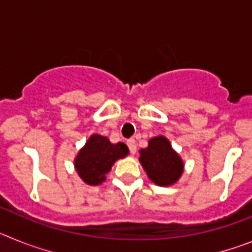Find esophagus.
<instances>
[{
    "label": "esophagus",
    "instance_id": "1",
    "mask_svg": "<svg viewBox=\"0 0 252 252\" xmlns=\"http://www.w3.org/2000/svg\"><path fill=\"white\" fill-rule=\"evenodd\" d=\"M127 146H128V149H130L131 154L136 153V141H135V140L133 139L127 140Z\"/></svg>",
    "mask_w": 252,
    "mask_h": 252
}]
</instances>
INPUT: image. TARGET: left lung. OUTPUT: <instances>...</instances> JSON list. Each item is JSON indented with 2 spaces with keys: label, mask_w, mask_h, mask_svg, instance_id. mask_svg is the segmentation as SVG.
<instances>
[{
  "label": "left lung",
  "mask_w": 252,
  "mask_h": 252,
  "mask_svg": "<svg viewBox=\"0 0 252 252\" xmlns=\"http://www.w3.org/2000/svg\"><path fill=\"white\" fill-rule=\"evenodd\" d=\"M139 160L149 179L159 187L175 184L184 171L183 159L162 135L149 140L148 146L140 150Z\"/></svg>",
  "instance_id": "1"
}]
</instances>
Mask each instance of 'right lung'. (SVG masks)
I'll list each match as a JSON object with an SVG mask.
<instances>
[{
    "mask_svg": "<svg viewBox=\"0 0 252 252\" xmlns=\"http://www.w3.org/2000/svg\"><path fill=\"white\" fill-rule=\"evenodd\" d=\"M128 155V148L124 142L112 144L106 136L93 133L86 145L78 151L74 168L79 178L88 186H99L106 180L113 164Z\"/></svg>",
    "mask_w": 252,
    "mask_h": 252,
    "instance_id": "obj_1",
    "label": "right lung"
}]
</instances>
